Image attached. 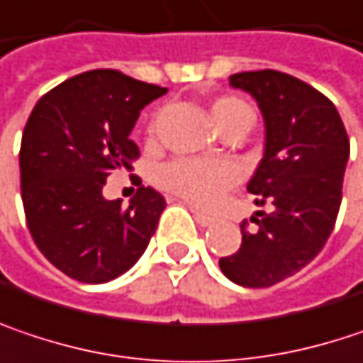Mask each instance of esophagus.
I'll list each match as a JSON object with an SVG mask.
<instances>
[{"label": "esophagus", "mask_w": 363, "mask_h": 363, "mask_svg": "<svg viewBox=\"0 0 363 363\" xmlns=\"http://www.w3.org/2000/svg\"><path fill=\"white\" fill-rule=\"evenodd\" d=\"M191 212H193V218L197 220V224H201V226H212V222H214L212 216L203 214L201 210H197V208H193V206H191Z\"/></svg>", "instance_id": "34e87169"}]
</instances>
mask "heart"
Listing matches in <instances>:
<instances>
[{"mask_svg": "<svg viewBox=\"0 0 363 363\" xmlns=\"http://www.w3.org/2000/svg\"><path fill=\"white\" fill-rule=\"evenodd\" d=\"M216 128H224L237 118L251 116L245 101L237 97H220L210 108ZM151 124V133H153ZM239 181V168L226 160H195L181 157L164 164L157 170V184L168 193L186 199L195 206H212L216 199Z\"/></svg>", "mask_w": 363, "mask_h": 363, "instance_id": "heart-1", "label": "heart"}]
</instances>
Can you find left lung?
Masks as SVG:
<instances>
[{
  "label": "left lung",
  "instance_id": "left-lung-1",
  "mask_svg": "<svg viewBox=\"0 0 363 363\" xmlns=\"http://www.w3.org/2000/svg\"><path fill=\"white\" fill-rule=\"evenodd\" d=\"M257 101L266 124L264 157L247 184L272 212L241 224L237 253L220 257L226 279L264 289L297 274L326 245L343 197L349 137L335 104L312 84L279 70L230 77Z\"/></svg>",
  "mask_w": 363,
  "mask_h": 363
}]
</instances>
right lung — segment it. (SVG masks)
Returning a JSON list of instances; mask_svg holds the SVG:
<instances>
[{"label":"right lung","instance_id":"add662e5","mask_svg":"<svg viewBox=\"0 0 363 363\" xmlns=\"http://www.w3.org/2000/svg\"><path fill=\"white\" fill-rule=\"evenodd\" d=\"M168 89L118 70H89L48 91L22 133L20 189L39 251L66 277L99 284L137 264L166 199L139 186L128 208L101 195L106 179L139 157L130 130Z\"/></svg>","mask_w":363,"mask_h":363}]
</instances>
